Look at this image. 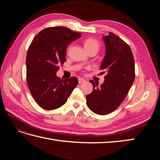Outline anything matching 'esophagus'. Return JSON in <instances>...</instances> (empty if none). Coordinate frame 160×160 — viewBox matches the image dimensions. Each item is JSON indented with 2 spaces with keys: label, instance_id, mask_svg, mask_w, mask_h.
Wrapping results in <instances>:
<instances>
[{
  "label": "esophagus",
  "instance_id": "esophagus-1",
  "mask_svg": "<svg viewBox=\"0 0 160 160\" xmlns=\"http://www.w3.org/2000/svg\"><path fill=\"white\" fill-rule=\"evenodd\" d=\"M85 82V80L84 79V78H78V82H79V84H81V83H83Z\"/></svg>",
  "mask_w": 160,
  "mask_h": 160
}]
</instances>
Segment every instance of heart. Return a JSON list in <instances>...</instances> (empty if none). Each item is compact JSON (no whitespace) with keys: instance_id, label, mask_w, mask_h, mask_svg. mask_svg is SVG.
I'll list each match as a JSON object with an SVG mask.
<instances>
[{"instance_id":"obj_1","label":"heart","mask_w":160,"mask_h":160,"mask_svg":"<svg viewBox=\"0 0 160 160\" xmlns=\"http://www.w3.org/2000/svg\"><path fill=\"white\" fill-rule=\"evenodd\" d=\"M84 48L88 52H91L92 50H96L97 52L99 50L100 47V43L98 40L94 38H87L84 40ZM71 45H68L67 47V52H69V51L71 49Z\"/></svg>"}]
</instances>
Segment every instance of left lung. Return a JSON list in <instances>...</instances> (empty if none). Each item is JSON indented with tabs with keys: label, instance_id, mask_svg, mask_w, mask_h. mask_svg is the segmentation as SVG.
Masks as SVG:
<instances>
[{
	"label": "left lung",
	"instance_id": "8db88e82",
	"mask_svg": "<svg viewBox=\"0 0 160 160\" xmlns=\"http://www.w3.org/2000/svg\"><path fill=\"white\" fill-rule=\"evenodd\" d=\"M103 40L106 53L100 69L107 75L101 85L90 80L93 89L86 96L88 107L101 115H107L118 108L135 79V60L128 44L112 32L103 36Z\"/></svg>",
	"mask_w": 160,
	"mask_h": 160
}]
</instances>
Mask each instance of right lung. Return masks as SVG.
Masks as SVG:
<instances>
[{
    "label": "right lung",
    "mask_w": 160,
    "mask_h": 160,
    "mask_svg": "<svg viewBox=\"0 0 160 160\" xmlns=\"http://www.w3.org/2000/svg\"><path fill=\"white\" fill-rule=\"evenodd\" d=\"M81 37L64 27L42 29L30 44L26 58L27 83L33 99L45 110L62 107L78 84L76 77L61 80L56 76L66 61L68 45Z\"/></svg>",
    "instance_id": "add662e5"
}]
</instances>
